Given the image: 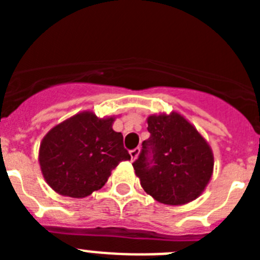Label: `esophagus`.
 I'll use <instances>...</instances> for the list:
<instances>
[{
    "instance_id": "esophagus-1",
    "label": "esophagus",
    "mask_w": 260,
    "mask_h": 260,
    "mask_svg": "<svg viewBox=\"0 0 260 260\" xmlns=\"http://www.w3.org/2000/svg\"><path fill=\"white\" fill-rule=\"evenodd\" d=\"M139 152H141V150H139V148H134V150L130 151V156H132V160H135V158L139 156Z\"/></svg>"
}]
</instances>
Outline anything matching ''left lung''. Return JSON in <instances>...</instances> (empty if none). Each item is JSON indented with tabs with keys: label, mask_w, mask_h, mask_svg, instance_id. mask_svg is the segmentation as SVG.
<instances>
[{
	"label": "left lung",
	"mask_w": 260,
	"mask_h": 260,
	"mask_svg": "<svg viewBox=\"0 0 260 260\" xmlns=\"http://www.w3.org/2000/svg\"><path fill=\"white\" fill-rule=\"evenodd\" d=\"M151 137L142 143L135 174L147 194L168 206H182L204 191L213 173L208 142L182 114H151Z\"/></svg>",
	"instance_id": "1"
}]
</instances>
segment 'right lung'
<instances>
[{"label": "right lung", "instance_id": "1", "mask_svg": "<svg viewBox=\"0 0 260 260\" xmlns=\"http://www.w3.org/2000/svg\"><path fill=\"white\" fill-rule=\"evenodd\" d=\"M114 119L99 118L84 110L45 134L39 164L44 180L57 194L86 198L102 189L119 162L132 158L123 147L122 134L112 127Z\"/></svg>", "mask_w": 260, "mask_h": 260}]
</instances>
